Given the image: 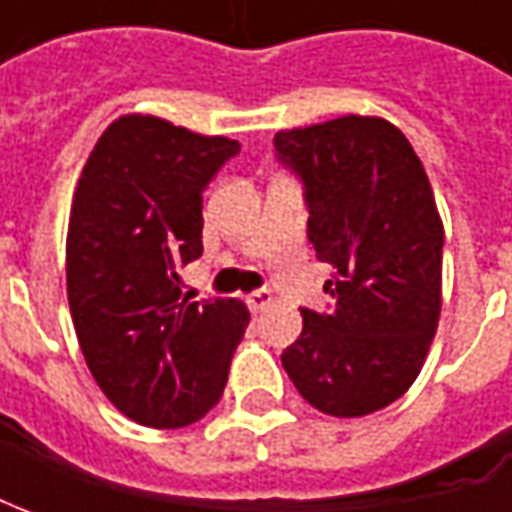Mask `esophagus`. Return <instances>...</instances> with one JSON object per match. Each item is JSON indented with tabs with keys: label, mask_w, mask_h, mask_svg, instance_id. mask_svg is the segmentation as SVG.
Instances as JSON below:
<instances>
[{
	"label": "esophagus",
	"mask_w": 512,
	"mask_h": 512,
	"mask_svg": "<svg viewBox=\"0 0 512 512\" xmlns=\"http://www.w3.org/2000/svg\"><path fill=\"white\" fill-rule=\"evenodd\" d=\"M270 302H273L270 290H253V293L247 296V307H250L253 313H262V310H267Z\"/></svg>",
	"instance_id": "1"
}]
</instances>
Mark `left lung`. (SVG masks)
<instances>
[{
	"mask_svg": "<svg viewBox=\"0 0 512 512\" xmlns=\"http://www.w3.org/2000/svg\"><path fill=\"white\" fill-rule=\"evenodd\" d=\"M305 182L307 236L336 276L330 313L302 310L282 353L302 399L336 419L376 413L416 382L442 313L444 225L422 159L382 116L279 130Z\"/></svg>",
	"mask_w": 512,
	"mask_h": 512,
	"instance_id": "1",
	"label": "left lung"
}]
</instances>
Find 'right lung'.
Returning a JSON list of instances; mask_svg holds the SVG:
<instances>
[{
  "label": "right lung",
  "instance_id": "add662e5",
  "mask_svg": "<svg viewBox=\"0 0 512 512\" xmlns=\"http://www.w3.org/2000/svg\"><path fill=\"white\" fill-rule=\"evenodd\" d=\"M236 153V139L128 113L99 136L73 190L65 273L76 339L108 402L145 427L210 413L250 325L245 302H190L179 276L202 256V190Z\"/></svg>",
  "mask_w": 512,
  "mask_h": 512
}]
</instances>
